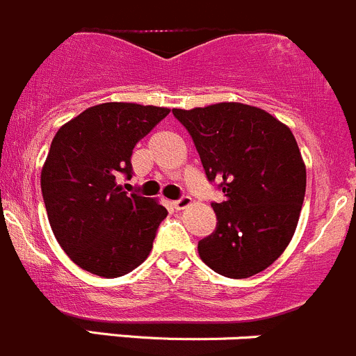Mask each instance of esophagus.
I'll use <instances>...</instances> for the list:
<instances>
[{"label":"esophagus","mask_w":356,"mask_h":356,"mask_svg":"<svg viewBox=\"0 0 356 356\" xmlns=\"http://www.w3.org/2000/svg\"><path fill=\"white\" fill-rule=\"evenodd\" d=\"M190 204H192V199H190L188 195H183V197H179L178 200H175L173 207H175V209L181 211V209H185V207H188Z\"/></svg>","instance_id":"1"}]
</instances>
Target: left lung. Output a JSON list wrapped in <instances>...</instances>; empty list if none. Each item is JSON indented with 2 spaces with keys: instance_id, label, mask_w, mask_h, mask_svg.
<instances>
[{
  "instance_id": "8db88e82",
  "label": "left lung",
  "mask_w": 356,
  "mask_h": 356,
  "mask_svg": "<svg viewBox=\"0 0 356 356\" xmlns=\"http://www.w3.org/2000/svg\"><path fill=\"white\" fill-rule=\"evenodd\" d=\"M223 202H213L216 228L199 241L211 270L248 279L289 245L306 190V168L293 131L268 112L237 102L173 108Z\"/></svg>"
}]
</instances>
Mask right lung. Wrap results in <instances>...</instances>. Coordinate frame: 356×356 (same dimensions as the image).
<instances>
[{
	"label": "right lung",
	"instance_id": "right-lung-1",
	"mask_svg": "<svg viewBox=\"0 0 356 356\" xmlns=\"http://www.w3.org/2000/svg\"><path fill=\"white\" fill-rule=\"evenodd\" d=\"M170 108L108 102L81 112L51 142L41 171L50 227L70 259L93 275L115 279L142 265L152 251L166 207L122 192L131 178L136 143Z\"/></svg>",
	"mask_w": 356,
	"mask_h": 356
}]
</instances>
